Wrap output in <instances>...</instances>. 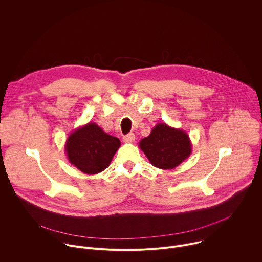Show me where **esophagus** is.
<instances>
[{
	"label": "esophagus",
	"instance_id": "1",
	"mask_svg": "<svg viewBox=\"0 0 262 262\" xmlns=\"http://www.w3.org/2000/svg\"><path fill=\"white\" fill-rule=\"evenodd\" d=\"M135 139H136V136L133 133H129V134H127L126 136L123 137V141L125 143H133L135 141Z\"/></svg>",
	"mask_w": 262,
	"mask_h": 262
}]
</instances>
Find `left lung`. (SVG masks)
<instances>
[{"instance_id":"8db88e82","label":"left lung","mask_w":262,"mask_h":262,"mask_svg":"<svg viewBox=\"0 0 262 262\" xmlns=\"http://www.w3.org/2000/svg\"><path fill=\"white\" fill-rule=\"evenodd\" d=\"M140 148L157 168L170 170L180 165L192 152L190 138L184 130L159 123L140 142Z\"/></svg>"}]
</instances>
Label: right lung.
Returning a JSON list of instances; mask_svg holds the SVG:
<instances>
[{"mask_svg":"<svg viewBox=\"0 0 262 262\" xmlns=\"http://www.w3.org/2000/svg\"><path fill=\"white\" fill-rule=\"evenodd\" d=\"M121 143L97 124H88L71 133L65 144L68 161L86 174H97L108 167Z\"/></svg>","mask_w":262,"mask_h":262,"instance_id":"1","label":"right lung"}]
</instances>
